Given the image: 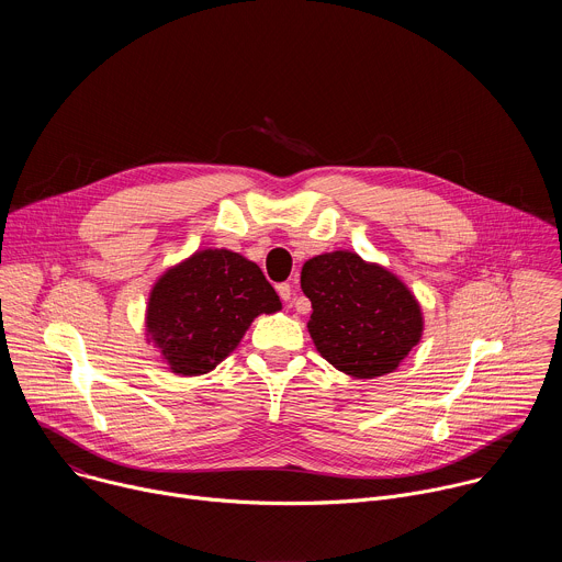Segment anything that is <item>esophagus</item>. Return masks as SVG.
Segmentation results:
<instances>
[{
  "label": "esophagus",
  "mask_w": 562,
  "mask_h": 562,
  "mask_svg": "<svg viewBox=\"0 0 562 562\" xmlns=\"http://www.w3.org/2000/svg\"><path fill=\"white\" fill-rule=\"evenodd\" d=\"M278 293H280V297H282L284 302H291L293 289H291V284H289V282H282V284H278Z\"/></svg>",
  "instance_id": "esophagus-1"
}]
</instances>
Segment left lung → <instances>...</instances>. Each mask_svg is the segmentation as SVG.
<instances>
[{
  "mask_svg": "<svg viewBox=\"0 0 562 562\" xmlns=\"http://www.w3.org/2000/svg\"><path fill=\"white\" fill-rule=\"evenodd\" d=\"M300 286L311 300L306 327L319 356L347 375L391 373L423 336V313L412 291L351 251L308 260Z\"/></svg>",
  "mask_w": 562,
  "mask_h": 562,
  "instance_id": "left-lung-1",
  "label": "left lung"
}]
</instances>
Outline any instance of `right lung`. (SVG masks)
<instances>
[{"instance_id":"obj_1","label":"right lung","mask_w":562,"mask_h":562,"mask_svg":"<svg viewBox=\"0 0 562 562\" xmlns=\"http://www.w3.org/2000/svg\"><path fill=\"white\" fill-rule=\"evenodd\" d=\"M278 308L282 302L256 262L206 249L157 280L146 327L173 373L200 375L237 347L254 317Z\"/></svg>"}]
</instances>
